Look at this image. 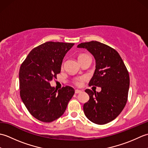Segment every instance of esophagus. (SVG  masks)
<instances>
[{"label":"esophagus","instance_id":"1","mask_svg":"<svg viewBox=\"0 0 148 148\" xmlns=\"http://www.w3.org/2000/svg\"><path fill=\"white\" fill-rule=\"evenodd\" d=\"M81 93V90H75V93H76V94H78V93Z\"/></svg>","mask_w":148,"mask_h":148}]
</instances>
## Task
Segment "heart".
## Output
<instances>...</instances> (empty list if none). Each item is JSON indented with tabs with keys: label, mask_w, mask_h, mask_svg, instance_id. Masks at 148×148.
I'll return each mask as SVG.
<instances>
[{
	"label": "heart",
	"mask_w": 148,
	"mask_h": 148,
	"mask_svg": "<svg viewBox=\"0 0 148 148\" xmlns=\"http://www.w3.org/2000/svg\"><path fill=\"white\" fill-rule=\"evenodd\" d=\"M87 55L85 54H82V55H80L79 56V57L78 58H80L81 57H83V56H85ZM87 79V77L86 76H80V77H76V79H74L73 81V83L75 84V85L77 86H81L82 85L84 81H85Z\"/></svg>",
	"instance_id": "b5f03b06"
}]
</instances>
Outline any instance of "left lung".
Masks as SVG:
<instances>
[{"mask_svg":"<svg viewBox=\"0 0 148 148\" xmlns=\"http://www.w3.org/2000/svg\"><path fill=\"white\" fill-rule=\"evenodd\" d=\"M95 59L96 66L89 86L101 88L100 92L86 89L90 99L83 106L84 114L92 122L104 125L120 114L126 105L130 85L129 74L119 53L98 41L81 43Z\"/></svg>","mask_w":148,"mask_h":148,"instance_id":"1","label":"left lung"}]
</instances>
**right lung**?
I'll return each mask as SVG.
<instances>
[{
    "label": "right lung",
    "instance_id": "right-lung-1",
    "mask_svg": "<svg viewBox=\"0 0 148 148\" xmlns=\"http://www.w3.org/2000/svg\"><path fill=\"white\" fill-rule=\"evenodd\" d=\"M74 43L46 42L36 47L22 63L19 71L21 99L34 118L51 122L64 114L74 94L66 86L55 90L49 81L61 71L62 60Z\"/></svg>",
    "mask_w": 148,
    "mask_h": 148
}]
</instances>
